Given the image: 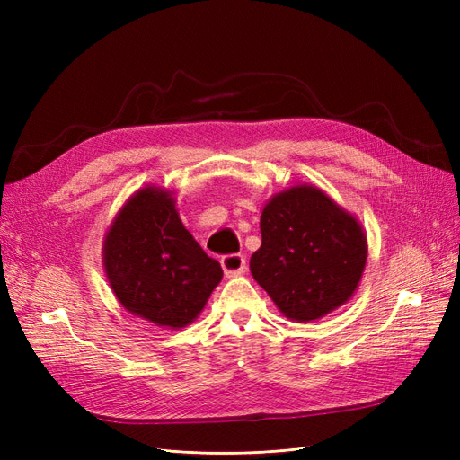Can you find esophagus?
Masks as SVG:
<instances>
[{"label":"esophagus","instance_id":"34e87169","mask_svg":"<svg viewBox=\"0 0 460 460\" xmlns=\"http://www.w3.org/2000/svg\"><path fill=\"white\" fill-rule=\"evenodd\" d=\"M220 264H222V270H225V274L228 278L240 276V274L245 272V257L242 253H234V255L222 257Z\"/></svg>","mask_w":460,"mask_h":460}]
</instances>
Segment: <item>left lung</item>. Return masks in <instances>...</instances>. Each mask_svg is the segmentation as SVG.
Returning a JSON list of instances; mask_svg holds the SVG:
<instances>
[{
    "label": "left lung",
    "instance_id": "left-lung-1",
    "mask_svg": "<svg viewBox=\"0 0 460 460\" xmlns=\"http://www.w3.org/2000/svg\"><path fill=\"white\" fill-rule=\"evenodd\" d=\"M262 243L249 261L257 284L297 323L349 301L367 264L360 222L316 186H294L264 205Z\"/></svg>",
    "mask_w": 460,
    "mask_h": 460
}]
</instances>
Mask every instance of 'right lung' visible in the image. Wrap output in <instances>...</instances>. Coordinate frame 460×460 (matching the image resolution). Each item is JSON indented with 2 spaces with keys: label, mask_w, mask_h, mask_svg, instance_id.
<instances>
[{
  "label": "right lung",
  "mask_w": 460,
  "mask_h": 460,
  "mask_svg": "<svg viewBox=\"0 0 460 460\" xmlns=\"http://www.w3.org/2000/svg\"><path fill=\"white\" fill-rule=\"evenodd\" d=\"M111 289L128 313L166 328H184L222 280L184 228L169 190L147 186L122 205L103 242Z\"/></svg>",
  "instance_id": "add662e5"
}]
</instances>
